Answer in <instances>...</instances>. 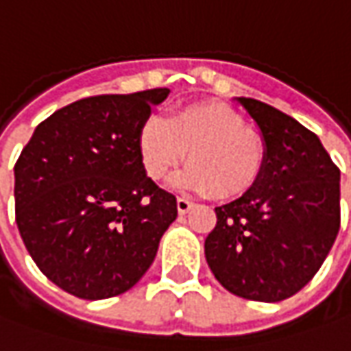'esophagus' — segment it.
Returning a JSON list of instances; mask_svg holds the SVG:
<instances>
[{"mask_svg":"<svg viewBox=\"0 0 351 351\" xmlns=\"http://www.w3.org/2000/svg\"><path fill=\"white\" fill-rule=\"evenodd\" d=\"M192 208H194V204H192V202H190L188 198H178V199H176V210H178V213H180V215L188 213L190 210H192Z\"/></svg>","mask_w":351,"mask_h":351,"instance_id":"1","label":"esophagus"}]
</instances>
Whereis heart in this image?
I'll list each match as a JSON object with an SVG mask.
<instances>
[{"mask_svg":"<svg viewBox=\"0 0 351 351\" xmlns=\"http://www.w3.org/2000/svg\"><path fill=\"white\" fill-rule=\"evenodd\" d=\"M139 159L145 175L159 182L176 165L173 184L217 199L247 194L258 182L266 145L243 116L221 103H194L175 110L167 120L149 118L138 134Z\"/></svg>","mask_w":351,"mask_h":351,"instance_id":"heart-1","label":"heart"}]
</instances>
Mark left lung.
Masks as SVG:
<instances>
[{"instance_id": "left-lung-1", "label": "left lung", "mask_w": 351, "mask_h": 351, "mask_svg": "<svg viewBox=\"0 0 351 351\" xmlns=\"http://www.w3.org/2000/svg\"><path fill=\"white\" fill-rule=\"evenodd\" d=\"M266 145L258 182L215 208L206 260L227 291L276 303L319 272L340 229V171L320 139L270 104L237 97Z\"/></svg>"}]
</instances>
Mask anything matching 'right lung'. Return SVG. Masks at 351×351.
Instances as JSON below:
<instances>
[{
	"label": "right lung",
	"mask_w": 351,
	"mask_h": 351,
	"mask_svg": "<svg viewBox=\"0 0 351 351\" xmlns=\"http://www.w3.org/2000/svg\"><path fill=\"white\" fill-rule=\"evenodd\" d=\"M169 89L99 95L40 122L15 165V219L40 272L81 299L138 284L176 219L145 175L138 134Z\"/></svg>",
	"instance_id": "1"
}]
</instances>
